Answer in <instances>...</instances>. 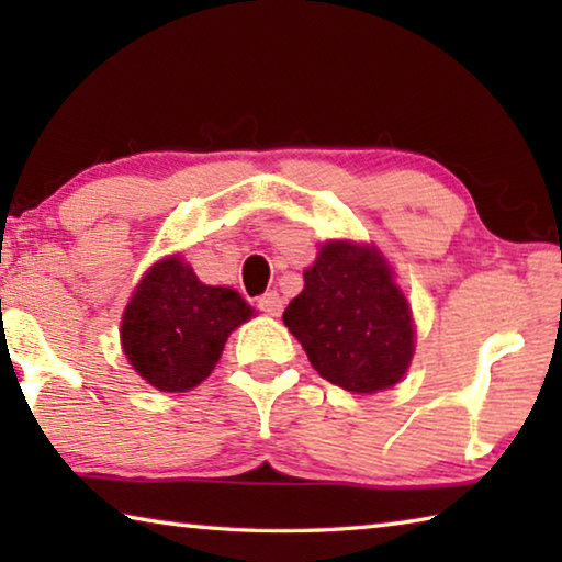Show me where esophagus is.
<instances>
[{
	"instance_id": "34e87169",
	"label": "esophagus",
	"mask_w": 562,
	"mask_h": 562,
	"mask_svg": "<svg viewBox=\"0 0 562 562\" xmlns=\"http://www.w3.org/2000/svg\"><path fill=\"white\" fill-rule=\"evenodd\" d=\"M282 297L278 292H265L262 297H258V307L265 312V315H270V317H278L280 312H282Z\"/></svg>"
}]
</instances>
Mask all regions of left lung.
Wrapping results in <instances>:
<instances>
[{"label":"left lung","mask_w":562,"mask_h":562,"mask_svg":"<svg viewBox=\"0 0 562 562\" xmlns=\"http://www.w3.org/2000/svg\"><path fill=\"white\" fill-rule=\"evenodd\" d=\"M282 319L312 367L355 394L394 386L414 355L406 297L374 247L327 243Z\"/></svg>","instance_id":"8db88e82"}]
</instances>
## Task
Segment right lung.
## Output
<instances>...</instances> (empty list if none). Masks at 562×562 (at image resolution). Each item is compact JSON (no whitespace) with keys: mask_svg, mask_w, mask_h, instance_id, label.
Masks as SVG:
<instances>
[{"mask_svg":"<svg viewBox=\"0 0 562 562\" xmlns=\"http://www.w3.org/2000/svg\"><path fill=\"white\" fill-rule=\"evenodd\" d=\"M252 310L231 288H211L180 258L160 260L121 322L131 367L160 392H188L213 372L231 331Z\"/></svg>","mask_w":562,"mask_h":562,"instance_id":"1","label":"right lung"}]
</instances>
